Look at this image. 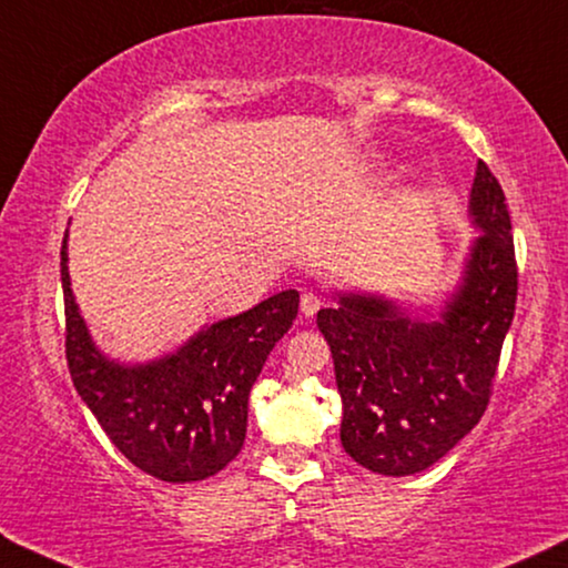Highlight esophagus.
I'll list each match as a JSON object with an SVG mask.
<instances>
[{"label": "esophagus", "instance_id": "1", "mask_svg": "<svg viewBox=\"0 0 568 568\" xmlns=\"http://www.w3.org/2000/svg\"><path fill=\"white\" fill-rule=\"evenodd\" d=\"M324 306V301L318 298L316 293H303L301 295V311H303V316H316V311Z\"/></svg>", "mask_w": 568, "mask_h": 568}]
</instances>
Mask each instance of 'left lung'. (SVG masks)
Masks as SVG:
<instances>
[{"label":"left lung","instance_id":"8db88e82","mask_svg":"<svg viewBox=\"0 0 568 568\" xmlns=\"http://www.w3.org/2000/svg\"><path fill=\"white\" fill-rule=\"evenodd\" d=\"M469 216L481 234L438 318L408 316L372 293H336V306L316 316L344 405V452L385 477L436 464L477 426L493 395L518 265L505 193L481 160Z\"/></svg>","mask_w":568,"mask_h":568}]
</instances>
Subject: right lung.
Wrapping results in <instances>:
<instances>
[{"label":"right lung","mask_w":568,"mask_h":568,"mask_svg":"<svg viewBox=\"0 0 568 568\" xmlns=\"http://www.w3.org/2000/svg\"><path fill=\"white\" fill-rule=\"evenodd\" d=\"M65 242L68 232L61 247L68 372L109 442L163 481L222 471L244 444L252 385L298 316V291L203 326L165 357L120 365L101 354L75 306Z\"/></svg>","instance_id":"add662e5"}]
</instances>
